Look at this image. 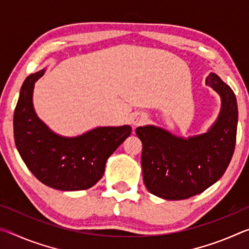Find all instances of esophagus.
Instances as JSON below:
<instances>
[{
    "mask_svg": "<svg viewBox=\"0 0 249 249\" xmlns=\"http://www.w3.org/2000/svg\"><path fill=\"white\" fill-rule=\"evenodd\" d=\"M146 121H147V116L142 112L135 113L132 117V123L134 126H140V125L145 124Z\"/></svg>",
    "mask_w": 249,
    "mask_h": 249,
    "instance_id": "1",
    "label": "esophagus"
}]
</instances>
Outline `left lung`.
Returning <instances> with one entry per match:
<instances>
[{
    "label": "left lung",
    "mask_w": 249,
    "mask_h": 249,
    "mask_svg": "<svg viewBox=\"0 0 249 249\" xmlns=\"http://www.w3.org/2000/svg\"><path fill=\"white\" fill-rule=\"evenodd\" d=\"M221 96L217 119L204 134L178 137L154 125L140 126L142 179L151 195L184 200L200 195L224 175L233 157L238 109L233 90L215 73L205 80Z\"/></svg>",
    "instance_id": "obj_1"
}]
</instances>
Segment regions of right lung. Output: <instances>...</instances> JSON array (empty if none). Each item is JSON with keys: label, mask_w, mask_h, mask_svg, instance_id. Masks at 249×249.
I'll list each match as a JSON object with an SVG mask.
<instances>
[{"label": "right lung", "mask_w": 249, "mask_h": 249, "mask_svg": "<svg viewBox=\"0 0 249 249\" xmlns=\"http://www.w3.org/2000/svg\"><path fill=\"white\" fill-rule=\"evenodd\" d=\"M45 69L29 74L20 88L14 112V141L32 174L53 189L79 191L102 178L105 163L132 133L129 125L96 127L77 137L53 133L35 113L33 91Z\"/></svg>", "instance_id": "obj_1"}]
</instances>
